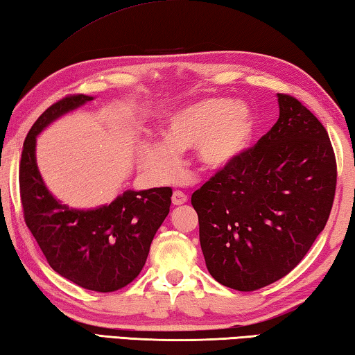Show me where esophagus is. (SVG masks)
<instances>
[{
  "mask_svg": "<svg viewBox=\"0 0 355 355\" xmlns=\"http://www.w3.org/2000/svg\"><path fill=\"white\" fill-rule=\"evenodd\" d=\"M186 202H188V196L184 194V192L182 191H175L172 194V203L175 206H180V205H184Z\"/></svg>",
  "mask_w": 355,
  "mask_h": 355,
  "instance_id": "34e87169",
  "label": "esophagus"
}]
</instances>
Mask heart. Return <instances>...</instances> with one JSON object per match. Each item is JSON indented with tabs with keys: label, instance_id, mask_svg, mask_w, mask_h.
Here are the masks:
<instances>
[{
	"label": "heart",
	"instance_id": "1",
	"mask_svg": "<svg viewBox=\"0 0 355 355\" xmlns=\"http://www.w3.org/2000/svg\"><path fill=\"white\" fill-rule=\"evenodd\" d=\"M254 133V116L241 101L208 98L184 105L166 116L163 138L150 143L147 166L163 178L182 169V152L197 147L203 164L220 169L248 149Z\"/></svg>",
	"mask_w": 355,
	"mask_h": 355
}]
</instances>
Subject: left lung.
Returning <instances> with one entry per match:
<instances>
[{"label": "left lung", "instance_id": "1", "mask_svg": "<svg viewBox=\"0 0 355 355\" xmlns=\"http://www.w3.org/2000/svg\"><path fill=\"white\" fill-rule=\"evenodd\" d=\"M276 124L191 197L206 267L253 292L284 278L329 218L337 163L329 135L298 99L278 94Z\"/></svg>", "mask_w": 355, "mask_h": 355}]
</instances>
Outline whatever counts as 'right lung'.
<instances>
[{
	"mask_svg": "<svg viewBox=\"0 0 355 355\" xmlns=\"http://www.w3.org/2000/svg\"><path fill=\"white\" fill-rule=\"evenodd\" d=\"M88 101L92 96H67L31 127L20 161V197L24 222L54 272L82 288L107 293L130 284L143 270L153 236L169 214L172 189L125 191L96 209H73L51 194L37 167L35 138Z\"/></svg>",
	"mask_w": 355,
	"mask_h": 355,
	"instance_id": "right-lung-1",
	"label": "right lung"
}]
</instances>
